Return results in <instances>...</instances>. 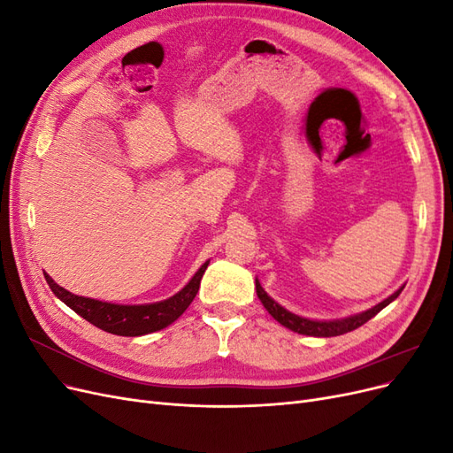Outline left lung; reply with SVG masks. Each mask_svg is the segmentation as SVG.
<instances>
[{"label": "left lung", "instance_id": "left-lung-1", "mask_svg": "<svg viewBox=\"0 0 453 453\" xmlns=\"http://www.w3.org/2000/svg\"><path fill=\"white\" fill-rule=\"evenodd\" d=\"M255 287H257V296L260 298V303H263L266 311L278 323H281L283 326H287L293 333L306 334V336H323V338H326V336H340V334H346L349 331H355V328L365 325L368 319H372L374 315L380 313L388 304H391L393 300L399 296L401 291L404 289V285L399 287V289H396L393 295H389L386 300H381V303H378L376 306L368 308L365 311L348 315V318H342V319H328V321L323 319V321H319V319H308V318H303V315H296V313H293L289 310H285L281 304H278L276 300H273L263 289V285H260L258 280H255Z\"/></svg>", "mask_w": 453, "mask_h": 453}]
</instances>
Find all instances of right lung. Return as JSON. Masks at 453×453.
<instances>
[{
	"mask_svg": "<svg viewBox=\"0 0 453 453\" xmlns=\"http://www.w3.org/2000/svg\"><path fill=\"white\" fill-rule=\"evenodd\" d=\"M208 265L210 260H205L181 291H177L173 296L166 300L150 304L104 303V300L79 296L65 291L64 287L54 281L47 272L45 280L50 287V291L57 295L65 306H70L75 313H79L81 318L87 319L94 326L117 336H143L157 333L160 328H166L190 306V303H193L200 289V281Z\"/></svg>",
	"mask_w": 453,
	"mask_h": 453,
	"instance_id": "obj_1",
	"label": "right lung"
}]
</instances>
